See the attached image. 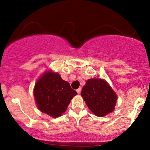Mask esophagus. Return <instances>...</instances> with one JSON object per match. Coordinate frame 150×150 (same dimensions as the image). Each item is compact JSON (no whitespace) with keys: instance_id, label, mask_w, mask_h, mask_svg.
<instances>
[{"instance_id":"34e87169","label":"esophagus","mask_w":150,"mask_h":150,"mask_svg":"<svg viewBox=\"0 0 150 150\" xmlns=\"http://www.w3.org/2000/svg\"><path fill=\"white\" fill-rule=\"evenodd\" d=\"M81 90H82V88H81V87H80V88H78V89H77V92L78 93V94H80Z\"/></svg>"}]
</instances>
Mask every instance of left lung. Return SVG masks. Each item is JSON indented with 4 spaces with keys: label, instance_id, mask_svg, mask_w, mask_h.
Masks as SVG:
<instances>
[{
    "label": "left lung",
    "instance_id": "8db88e82",
    "mask_svg": "<svg viewBox=\"0 0 150 150\" xmlns=\"http://www.w3.org/2000/svg\"><path fill=\"white\" fill-rule=\"evenodd\" d=\"M86 104L97 116H104L112 112L117 96L106 81L101 79H89L81 92Z\"/></svg>",
    "mask_w": 150,
    "mask_h": 150
}]
</instances>
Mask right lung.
<instances>
[{"label": "right lung", "instance_id": "1", "mask_svg": "<svg viewBox=\"0 0 150 150\" xmlns=\"http://www.w3.org/2000/svg\"><path fill=\"white\" fill-rule=\"evenodd\" d=\"M77 92L59 74L47 72L34 86V95L38 108L50 116L56 118L66 111Z\"/></svg>", "mask_w": 150, "mask_h": 150}]
</instances>
